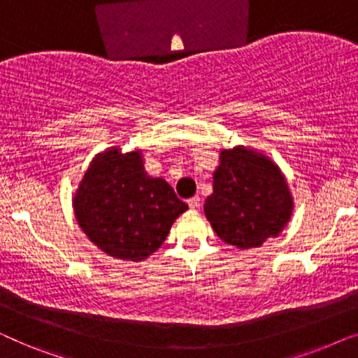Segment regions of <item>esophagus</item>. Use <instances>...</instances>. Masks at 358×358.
Here are the masks:
<instances>
[{"label": "esophagus", "instance_id": "1", "mask_svg": "<svg viewBox=\"0 0 358 358\" xmlns=\"http://www.w3.org/2000/svg\"><path fill=\"white\" fill-rule=\"evenodd\" d=\"M187 203H189V207L192 208V210H197V208H200V197H192V199H189V200H187Z\"/></svg>", "mask_w": 358, "mask_h": 358}]
</instances>
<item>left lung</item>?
Masks as SVG:
<instances>
[{"label": "left lung", "instance_id": "1", "mask_svg": "<svg viewBox=\"0 0 358 358\" xmlns=\"http://www.w3.org/2000/svg\"><path fill=\"white\" fill-rule=\"evenodd\" d=\"M203 212L220 239L251 249L283 231L292 218L293 197L275 161L252 146L236 145L220 151L213 194L205 200Z\"/></svg>", "mask_w": 358, "mask_h": 358}]
</instances>
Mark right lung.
<instances>
[{
    "label": "right lung",
    "mask_w": 358,
    "mask_h": 358,
    "mask_svg": "<svg viewBox=\"0 0 358 358\" xmlns=\"http://www.w3.org/2000/svg\"><path fill=\"white\" fill-rule=\"evenodd\" d=\"M73 212L87 238L120 261L141 262L158 251L187 210L163 178L145 171L141 150L97 153L73 194Z\"/></svg>",
    "instance_id": "right-lung-1"
}]
</instances>
